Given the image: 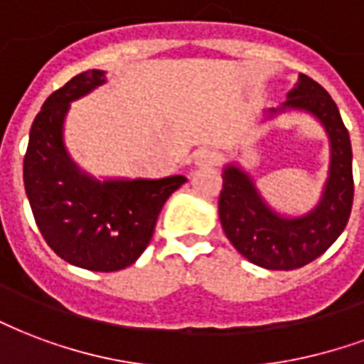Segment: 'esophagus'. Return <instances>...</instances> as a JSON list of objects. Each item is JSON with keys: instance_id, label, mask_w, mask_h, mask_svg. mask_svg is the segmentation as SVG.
I'll use <instances>...</instances> for the list:
<instances>
[{"instance_id": "obj_1", "label": "esophagus", "mask_w": 364, "mask_h": 364, "mask_svg": "<svg viewBox=\"0 0 364 364\" xmlns=\"http://www.w3.org/2000/svg\"><path fill=\"white\" fill-rule=\"evenodd\" d=\"M195 160L198 166H210V164H216L220 160V154H218L214 148H200L198 152H196Z\"/></svg>"}]
</instances>
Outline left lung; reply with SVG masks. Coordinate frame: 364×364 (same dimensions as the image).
I'll return each instance as SVG.
<instances>
[{
    "mask_svg": "<svg viewBox=\"0 0 364 364\" xmlns=\"http://www.w3.org/2000/svg\"><path fill=\"white\" fill-rule=\"evenodd\" d=\"M285 107L311 112L330 136V177L318 206L303 218L278 216L260 198L249 175L235 166L223 171L218 203L220 222L231 245L252 264L268 270H295L318 258L346 230L353 206L351 141L332 96L316 80L299 75L297 86L279 109Z\"/></svg>",
    "mask_w": 364,
    "mask_h": 364,
    "instance_id": "8db88e82",
    "label": "left lung"
}]
</instances>
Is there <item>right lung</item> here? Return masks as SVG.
<instances>
[{"label": "right lung", "mask_w": 364, "mask_h": 364, "mask_svg": "<svg viewBox=\"0 0 364 364\" xmlns=\"http://www.w3.org/2000/svg\"><path fill=\"white\" fill-rule=\"evenodd\" d=\"M85 71L50 94L31 127L24 154V189L40 233L69 264L92 272L127 268L146 249L161 206L187 181L166 179L100 183L80 173L63 148L69 102L104 82Z\"/></svg>", "instance_id": "add662e5"}]
</instances>
